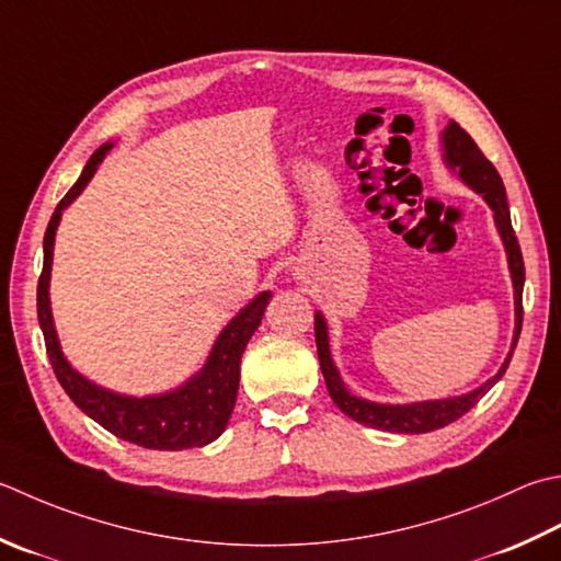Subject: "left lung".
<instances>
[{
    "label": "left lung",
    "instance_id": "obj_1",
    "mask_svg": "<svg viewBox=\"0 0 561 561\" xmlns=\"http://www.w3.org/2000/svg\"><path fill=\"white\" fill-rule=\"evenodd\" d=\"M443 150H445V162L449 170H455L467 186H471L477 194L486 199L493 211V221H496L499 233L503 238V245H506L508 255V267H511V279H513V291H515V335H513V347L503 362L499 375L491 377L486 383H481L479 389L465 393V397H453L443 401H419V403H403V405H389V403H375L367 399H359L355 393L345 389L343 379H340L337 369L333 365L331 347H328V325L321 313H316V347H318V362H321V371L325 379V387L331 391V399L335 405L350 419L377 427V431H389V433H431L437 427H445L455 423L457 419L474 409L481 397H486V391L496 383L503 375H506L508 362L513 357V350L518 345L520 337V325H523V284H525V265H523V252L518 245V238H515V230L511 226V211L506 202V186L499 170L493 168L491 160L479 150L467 130L449 121L445 134H443Z\"/></svg>",
    "mask_w": 561,
    "mask_h": 561
}]
</instances>
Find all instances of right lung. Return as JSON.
Masks as SVG:
<instances>
[{"instance_id":"1","label":"right lung","mask_w":561,"mask_h":561,"mask_svg":"<svg viewBox=\"0 0 561 561\" xmlns=\"http://www.w3.org/2000/svg\"><path fill=\"white\" fill-rule=\"evenodd\" d=\"M112 146L114 142H104L87 160L80 180L72 184V190L55 206V214L50 216V224L46 228V238H43V272L38 277V323L43 337H46L48 359L60 387L75 401L77 409L84 411L92 421L106 427L108 433L121 437V440L148 449L204 447L214 443L226 431L230 413H233L240 381V357H243L248 340L257 331L262 316H265L272 291L257 294L245 309H240V313L216 337L211 355H208L202 371H196L180 389L158 393V397L136 399L96 387L90 379H84L80 371H75L62 355L50 313L48 284L53 265V243L62 208H68L80 196L87 182L94 178L99 162L104 160Z\"/></svg>"}]
</instances>
